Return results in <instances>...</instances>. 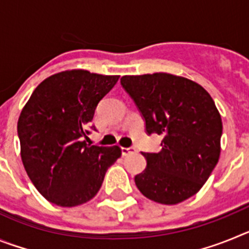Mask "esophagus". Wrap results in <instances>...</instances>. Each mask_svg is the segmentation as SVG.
Listing matches in <instances>:
<instances>
[{
    "label": "esophagus",
    "mask_w": 249,
    "mask_h": 249,
    "mask_svg": "<svg viewBox=\"0 0 249 249\" xmlns=\"http://www.w3.org/2000/svg\"><path fill=\"white\" fill-rule=\"evenodd\" d=\"M121 152H122L123 156H128L131 155V153H135L136 148L135 147H122V148H121Z\"/></svg>",
    "instance_id": "esophagus-1"
}]
</instances>
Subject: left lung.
<instances>
[{
  "label": "left lung",
  "instance_id": "left-lung-1",
  "mask_svg": "<svg viewBox=\"0 0 249 249\" xmlns=\"http://www.w3.org/2000/svg\"><path fill=\"white\" fill-rule=\"evenodd\" d=\"M121 86L144 121L147 135L163 137L160 152H142L147 166L135 177L140 192L177 204L202 188L221 153L222 120L198 83L169 73L123 76Z\"/></svg>",
  "mask_w": 249,
  "mask_h": 249
}]
</instances>
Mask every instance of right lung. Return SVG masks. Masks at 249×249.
Segmentation results:
<instances>
[{"mask_svg": "<svg viewBox=\"0 0 249 249\" xmlns=\"http://www.w3.org/2000/svg\"><path fill=\"white\" fill-rule=\"evenodd\" d=\"M118 76L83 70L46 78L31 94L17 123L28 177L47 201L61 207L86 203L97 195L107 169L121 157L118 146L86 143L98 102Z\"/></svg>", "mask_w": 249, "mask_h": 249, "instance_id": "1", "label": "right lung"}]
</instances>
